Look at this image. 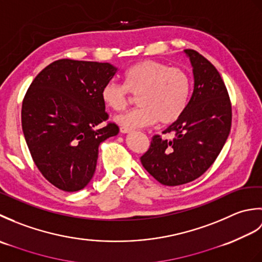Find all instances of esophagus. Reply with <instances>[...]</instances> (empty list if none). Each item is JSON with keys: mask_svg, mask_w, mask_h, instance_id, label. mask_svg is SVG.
Listing matches in <instances>:
<instances>
[{"mask_svg": "<svg viewBox=\"0 0 262 262\" xmlns=\"http://www.w3.org/2000/svg\"><path fill=\"white\" fill-rule=\"evenodd\" d=\"M133 132L130 128H127V127H120V133H122V134H128V133Z\"/></svg>", "mask_w": 262, "mask_h": 262, "instance_id": "esophagus-1", "label": "esophagus"}]
</instances>
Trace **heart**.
<instances>
[{
    "label": "heart",
    "mask_w": 262,
    "mask_h": 262,
    "mask_svg": "<svg viewBox=\"0 0 262 262\" xmlns=\"http://www.w3.org/2000/svg\"><path fill=\"white\" fill-rule=\"evenodd\" d=\"M190 89V79L185 71L148 59L125 71L124 84L105 83L101 99L109 109L122 111L129 101V93L137 96L140 107L116 117L120 126L132 129L154 125L159 120L168 125L179 119L188 104Z\"/></svg>",
    "instance_id": "heart-1"
}]
</instances>
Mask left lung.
Here are the masks:
<instances>
[{
    "mask_svg": "<svg viewBox=\"0 0 262 262\" xmlns=\"http://www.w3.org/2000/svg\"><path fill=\"white\" fill-rule=\"evenodd\" d=\"M193 73V92L187 107L163 134L154 135L141 162L164 186H180L207 171L229 137L232 105L215 66L193 49H185Z\"/></svg>",
    "mask_w": 262,
    "mask_h": 262,
    "instance_id": "left-lung-1",
    "label": "left lung"
}]
</instances>
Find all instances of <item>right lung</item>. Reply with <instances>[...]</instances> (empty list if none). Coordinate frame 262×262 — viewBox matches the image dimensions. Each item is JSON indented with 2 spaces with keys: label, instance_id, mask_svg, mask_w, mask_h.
Returning a JSON list of instances; mask_svg holds the SVG:
<instances>
[{
  "label": "right lung",
  "instance_id": "add662e5",
  "mask_svg": "<svg viewBox=\"0 0 262 262\" xmlns=\"http://www.w3.org/2000/svg\"><path fill=\"white\" fill-rule=\"evenodd\" d=\"M117 68L109 63L58 59L32 81L21 122L38 170L60 190L74 192L91 181L100 144L119 128L108 119L101 90Z\"/></svg>",
  "mask_w": 262,
  "mask_h": 262
}]
</instances>
